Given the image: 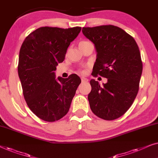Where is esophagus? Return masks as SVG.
<instances>
[{
    "mask_svg": "<svg viewBox=\"0 0 158 158\" xmlns=\"http://www.w3.org/2000/svg\"><path fill=\"white\" fill-rule=\"evenodd\" d=\"M81 80L82 82H87V81H88V79L87 78H85V77H81Z\"/></svg>",
    "mask_w": 158,
    "mask_h": 158,
    "instance_id": "obj_1",
    "label": "esophagus"
}]
</instances>
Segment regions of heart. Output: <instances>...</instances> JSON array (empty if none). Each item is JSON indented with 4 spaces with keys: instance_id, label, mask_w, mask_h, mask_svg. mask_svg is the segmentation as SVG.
<instances>
[{
    "instance_id": "1",
    "label": "heart",
    "mask_w": 158,
    "mask_h": 158,
    "mask_svg": "<svg viewBox=\"0 0 158 158\" xmlns=\"http://www.w3.org/2000/svg\"><path fill=\"white\" fill-rule=\"evenodd\" d=\"M84 42H86V41H82V42H81V43H84ZM82 72L84 73V71H82Z\"/></svg>"
}]
</instances>
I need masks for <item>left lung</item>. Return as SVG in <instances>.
Segmentation results:
<instances>
[{
  "instance_id": "1",
  "label": "left lung",
  "mask_w": 158,
  "mask_h": 158,
  "mask_svg": "<svg viewBox=\"0 0 158 158\" xmlns=\"http://www.w3.org/2000/svg\"><path fill=\"white\" fill-rule=\"evenodd\" d=\"M82 33L97 51L92 75L108 79L101 86L90 81V108L100 118L115 120L129 110L138 93L142 73L139 49L131 35L113 25L83 27Z\"/></svg>"
}]
</instances>
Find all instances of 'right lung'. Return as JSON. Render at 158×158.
<instances>
[{"mask_svg":"<svg viewBox=\"0 0 158 158\" xmlns=\"http://www.w3.org/2000/svg\"><path fill=\"white\" fill-rule=\"evenodd\" d=\"M81 29L40 27L29 34L21 47L18 73L23 94L29 109L43 121L53 122L66 115L81 83L74 73L56 79L54 72Z\"/></svg>","mask_w":158,"mask_h":158,"instance_id":"right-lung-1","label":"right lung"}]
</instances>
